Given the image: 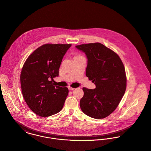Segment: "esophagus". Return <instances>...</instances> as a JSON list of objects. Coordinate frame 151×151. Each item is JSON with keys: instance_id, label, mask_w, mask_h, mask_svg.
<instances>
[{"instance_id": "esophagus-1", "label": "esophagus", "mask_w": 151, "mask_h": 151, "mask_svg": "<svg viewBox=\"0 0 151 151\" xmlns=\"http://www.w3.org/2000/svg\"><path fill=\"white\" fill-rule=\"evenodd\" d=\"M68 89H69V90H74V89H75V88L72 87H70V86H68Z\"/></svg>"}]
</instances>
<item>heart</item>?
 <instances>
[{
	"mask_svg": "<svg viewBox=\"0 0 151 151\" xmlns=\"http://www.w3.org/2000/svg\"><path fill=\"white\" fill-rule=\"evenodd\" d=\"M80 57V55H76L74 57Z\"/></svg>",
	"mask_w": 151,
	"mask_h": 151,
	"instance_id": "obj_1",
	"label": "heart"
}]
</instances>
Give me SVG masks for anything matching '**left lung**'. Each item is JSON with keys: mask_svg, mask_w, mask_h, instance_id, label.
Masks as SVG:
<instances>
[{"mask_svg": "<svg viewBox=\"0 0 151 151\" xmlns=\"http://www.w3.org/2000/svg\"><path fill=\"white\" fill-rule=\"evenodd\" d=\"M76 47L86 54V75L96 86L94 89L83 88L81 109L94 119L107 117L116 109L126 89L124 65L115 51L100 43L83 44Z\"/></svg>", "mask_w": 151, "mask_h": 151, "instance_id": "obj_1", "label": "left lung"}]
</instances>
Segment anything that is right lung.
I'll return each instance as SVG.
<instances>
[{
  "label": "right lung",
  "mask_w": 151,
  "mask_h": 151,
  "mask_svg": "<svg viewBox=\"0 0 151 151\" xmlns=\"http://www.w3.org/2000/svg\"><path fill=\"white\" fill-rule=\"evenodd\" d=\"M70 44H45L29 55L20 75L23 97L31 110L41 117L59 112L68 94L67 87L53 83Z\"/></svg>",
  "instance_id": "add662e5"
}]
</instances>
